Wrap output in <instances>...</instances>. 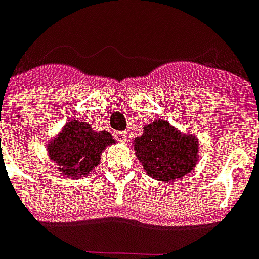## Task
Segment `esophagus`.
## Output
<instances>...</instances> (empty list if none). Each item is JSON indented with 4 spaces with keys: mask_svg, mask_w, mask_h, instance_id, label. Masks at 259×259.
Returning <instances> with one entry per match:
<instances>
[{
    "mask_svg": "<svg viewBox=\"0 0 259 259\" xmlns=\"http://www.w3.org/2000/svg\"><path fill=\"white\" fill-rule=\"evenodd\" d=\"M115 139L119 142H126L127 140V133L126 132H115Z\"/></svg>",
    "mask_w": 259,
    "mask_h": 259,
    "instance_id": "esophagus-1",
    "label": "esophagus"
}]
</instances>
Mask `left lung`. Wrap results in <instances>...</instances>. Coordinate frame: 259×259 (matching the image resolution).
Returning <instances> with one entry per match:
<instances>
[{
  "label": "left lung",
  "instance_id": "obj_1",
  "mask_svg": "<svg viewBox=\"0 0 259 259\" xmlns=\"http://www.w3.org/2000/svg\"><path fill=\"white\" fill-rule=\"evenodd\" d=\"M133 146L146 173L160 181L183 177L197 163V137L183 135L164 120L146 126L143 135L135 139Z\"/></svg>",
  "mask_w": 259,
  "mask_h": 259
}]
</instances>
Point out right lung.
I'll list each match as a JSON object with an SVG mask.
<instances>
[{
	"label": "right lung",
	"instance_id": "obj_1",
	"mask_svg": "<svg viewBox=\"0 0 259 259\" xmlns=\"http://www.w3.org/2000/svg\"><path fill=\"white\" fill-rule=\"evenodd\" d=\"M113 143V137L106 130L93 132L86 123L72 120L48 146L49 157L59 166L61 173L78 177L99 166L102 152Z\"/></svg>",
	"mask_w": 259,
	"mask_h": 259
}]
</instances>
